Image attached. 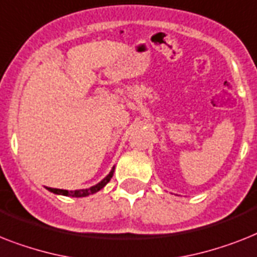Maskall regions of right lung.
<instances>
[{
  "instance_id": "right-lung-1",
  "label": "right lung",
  "mask_w": 257,
  "mask_h": 257,
  "mask_svg": "<svg viewBox=\"0 0 257 257\" xmlns=\"http://www.w3.org/2000/svg\"><path fill=\"white\" fill-rule=\"evenodd\" d=\"M113 172H114V168L112 169L109 172V174H108L105 178L103 179V181H100L97 185H95V186L89 187V189H81V190H72V191H68V190H62V189H53V187H47V190L49 191H51V193L54 194H62V195H66V197H76V198H80V197H88V195H91V194H95L97 193L99 190L103 189L105 185H107L108 182L110 181V178H112V176H113Z\"/></svg>"
}]
</instances>
